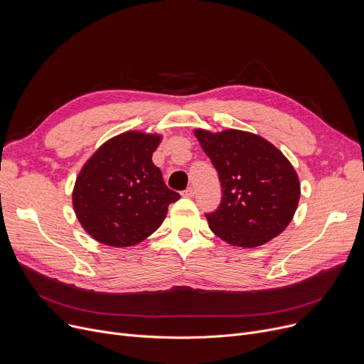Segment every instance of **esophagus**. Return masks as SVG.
Segmentation results:
<instances>
[{
    "instance_id": "34e87169",
    "label": "esophagus",
    "mask_w": 364,
    "mask_h": 364,
    "mask_svg": "<svg viewBox=\"0 0 364 364\" xmlns=\"http://www.w3.org/2000/svg\"><path fill=\"white\" fill-rule=\"evenodd\" d=\"M183 196L184 198H193L195 196V190L192 187H187L184 192H183Z\"/></svg>"
}]
</instances>
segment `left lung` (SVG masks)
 I'll list each match as a JSON object with an SVG mask.
<instances>
[{"mask_svg": "<svg viewBox=\"0 0 364 364\" xmlns=\"http://www.w3.org/2000/svg\"><path fill=\"white\" fill-rule=\"evenodd\" d=\"M193 132L223 187L218 209L206 214L213 233L240 247H257L279 236L292 221L301 195L288 158L258 134L202 128Z\"/></svg>", "mask_w": 364, "mask_h": 364, "instance_id": "8db88e82", "label": "left lung"}]
</instances>
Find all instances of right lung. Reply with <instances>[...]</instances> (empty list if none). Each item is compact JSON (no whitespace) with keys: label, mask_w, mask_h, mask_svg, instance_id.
<instances>
[{"label":"right lung","mask_w":364,"mask_h":364,"mask_svg":"<svg viewBox=\"0 0 364 364\" xmlns=\"http://www.w3.org/2000/svg\"><path fill=\"white\" fill-rule=\"evenodd\" d=\"M161 134L127 131L105 141L76 177L72 205L84 230L103 245L134 246L164 223L180 199L151 162Z\"/></svg>","instance_id":"add662e5"}]
</instances>
